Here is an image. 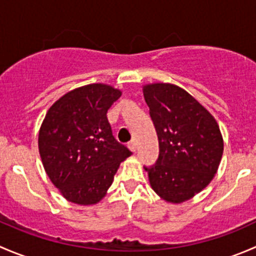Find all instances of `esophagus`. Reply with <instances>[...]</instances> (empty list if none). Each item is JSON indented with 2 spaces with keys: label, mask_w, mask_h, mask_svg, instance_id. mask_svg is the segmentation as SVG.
I'll return each mask as SVG.
<instances>
[{
  "label": "esophagus",
  "mask_w": 256,
  "mask_h": 256,
  "mask_svg": "<svg viewBox=\"0 0 256 256\" xmlns=\"http://www.w3.org/2000/svg\"><path fill=\"white\" fill-rule=\"evenodd\" d=\"M128 147L131 151H136V140H131L130 142L128 144Z\"/></svg>",
  "instance_id": "1"
}]
</instances>
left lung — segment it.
Returning <instances> with one entry per match:
<instances>
[{
  "instance_id": "1",
  "label": "left lung",
  "mask_w": 256,
  "mask_h": 256,
  "mask_svg": "<svg viewBox=\"0 0 256 256\" xmlns=\"http://www.w3.org/2000/svg\"><path fill=\"white\" fill-rule=\"evenodd\" d=\"M144 96L158 138L156 164L144 167L154 192L180 203L213 180L223 154L220 130L192 95L172 84H150Z\"/></svg>"
}]
</instances>
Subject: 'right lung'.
Instances as JSON below:
<instances>
[{"label":"right lung","mask_w":256,"mask_h":256,"mask_svg":"<svg viewBox=\"0 0 256 256\" xmlns=\"http://www.w3.org/2000/svg\"><path fill=\"white\" fill-rule=\"evenodd\" d=\"M121 96L110 85L90 84L56 100L40 130L38 147L53 184L69 202L95 204L131 151L112 135L108 110Z\"/></svg>","instance_id":"obj_1"}]
</instances>
